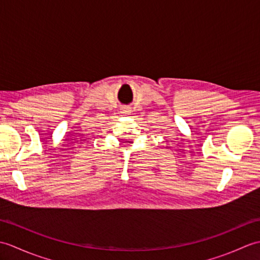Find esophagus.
<instances>
[{
	"label": "esophagus",
	"mask_w": 260,
	"mask_h": 260,
	"mask_svg": "<svg viewBox=\"0 0 260 260\" xmlns=\"http://www.w3.org/2000/svg\"><path fill=\"white\" fill-rule=\"evenodd\" d=\"M121 113H123V114H129V113H131V110H129V108L125 107V108L121 109Z\"/></svg>",
	"instance_id": "1"
}]
</instances>
